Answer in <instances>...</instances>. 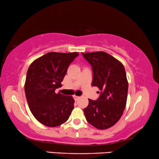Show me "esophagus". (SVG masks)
Instances as JSON below:
<instances>
[{
	"mask_svg": "<svg viewBox=\"0 0 159 159\" xmlns=\"http://www.w3.org/2000/svg\"><path fill=\"white\" fill-rule=\"evenodd\" d=\"M73 97H74V98H75V101H77V100H78V99L80 98V97L79 96H77V95H74Z\"/></svg>",
	"mask_w": 159,
	"mask_h": 159,
	"instance_id": "obj_1",
	"label": "esophagus"
}]
</instances>
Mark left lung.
I'll return each mask as SVG.
<instances>
[{"mask_svg": "<svg viewBox=\"0 0 159 159\" xmlns=\"http://www.w3.org/2000/svg\"><path fill=\"white\" fill-rule=\"evenodd\" d=\"M82 54L92 66V85L101 90L96 101L88 100V106L84 108V116L97 129H108L119 120L127 103L128 82L125 67L106 52Z\"/></svg>", "mask_w": 159, "mask_h": 159, "instance_id": "left-lung-1", "label": "left lung"}]
</instances>
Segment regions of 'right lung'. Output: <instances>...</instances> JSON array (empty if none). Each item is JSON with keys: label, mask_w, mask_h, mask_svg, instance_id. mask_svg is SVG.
<instances>
[{"label": "right lung", "mask_w": 159, "mask_h": 159, "mask_svg": "<svg viewBox=\"0 0 159 159\" xmlns=\"http://www.w3.org/2000/svg\"><path fill=\"white\" fill-rule=\"evenodd\" d=\"M78 56L77 52H50L34 60L28 69L25 84L28 106L37 120L47 127L62 125L72 111V96L55 90L61 87L69 64Z\"/></svg>", "instance_id": "1"}]
</instances>
